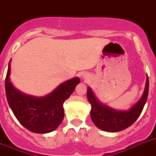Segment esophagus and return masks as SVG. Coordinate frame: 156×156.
<instances>
[{
  "label": "esophagus",
  "mask_w": 156,
  "mask_h": 156,
  "mask_svg": "<svg viewBox=\"0 0 156 156\" xmlns=\"http://www.w3.org/2000/svg\"><path fill=\"white\" fill-rule=\"evenodd\" d=\"M83 78H86V76H83Z\"/></svg>",
  "instance_id": "obj_1"
}]
</instances>
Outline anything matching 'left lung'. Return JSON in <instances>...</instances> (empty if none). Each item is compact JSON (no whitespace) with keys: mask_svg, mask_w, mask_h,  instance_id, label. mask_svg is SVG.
<instances>
[{"mask_svg":"<svg viewBox=\"0 0 156 156\" xmlns=\"http://www.w3.org/2000/svg\"><path fill=\"white\" fill-rule=\"evenodd\" d=\"M149 79L147 77L145 90L139 102L128 111H117L100 102L91 88H87V98L91 105L90 117L98 128L108 132H117L131 126L140 117L147 99Z\"/></svg>","mask_w":156,"mask_h":156,"instance_id":"1","label":"left lung"}]
</instances>
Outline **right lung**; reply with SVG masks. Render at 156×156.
I'll return each instance as SVG.
<instances>
[{
    "instance_id": "1",
    "label": "right lung",
    "mask_w": 156,
    "mask_h": 156,
    "mask_svg": "<svg viewBox=\"0 0 156 156\" xmlns=\"http://www.w3.org/2000/svg\"><path fill=\"white\" fill-rule=\"evenodd\" d=\"M10 62L5 78L6 98L19 122L29 131L44 134L54 131L64 118L63 103L80 82L77 77L59 85L44 97H34L21 93L10 82Z\"/></svg>"
}]
</instances>
